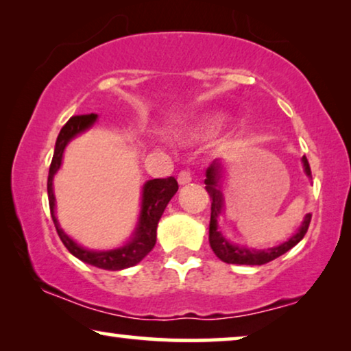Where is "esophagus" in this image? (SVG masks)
Here are the masks:
<instances>
[{"label":"esophagus","instance_id":"1","mask_svg":"<svg viewBox=\"0 0 351 351\" xmlns=\"http://www.w3.org/2000/svg\"><path fill=\"white\" fill-rule=\"evenodd\" d=\"M177 182H179L180 185H186L191 182V174L189 171H180L179 176H177Z\"/></svg>","mask_w":351,"mask_h":351}]
</instances>
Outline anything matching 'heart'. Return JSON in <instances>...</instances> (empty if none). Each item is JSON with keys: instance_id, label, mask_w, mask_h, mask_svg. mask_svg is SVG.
Masks as SVG:
<instances>
[{"instance_id": "heart-1", "label": "heart", "mask_w": 351, "mask_h": 351, "mask_svg": "<svg viewBox=\"0 0 351 351\" xmlns=\"http://www.w3.org/2000/svg\"><path fill=\"white\" fill-rule=\"evenodd\" d=\"M220 121H222V117H219V114L199 118L198 121L190 124V126L185 129L184 134H182V137H184L185 141H190V142L201 141V138L208 137L209 134L219 126Z\"/></svg>"}]
</instances>
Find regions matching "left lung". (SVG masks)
Returning <instances> with one entry per match:
<instances>
[{
	"label": "left lung",
	"instance_id": "obj_1",
	"mask_svg": "<svg viewBox=\"0 0 351 351\" xmlns=\"http://www.w3.org/2000/svg\"><path fill=\"white\" fill-rule=\"evenodd\" d=\"M302 165H304V172L308 179H311V171L308 160L302 156ZM225 176V161L214 160L210 166L206 169V190L210 196V222H209V244L213 247L215 256H217L222 262L227 263H237V265H263L275 261L282 254H286L289 249L295 246L302 238L305 237L306 230H308L311 214H306L304 220H302L300 227L297 232L287 239V241L278 244V246L268 247V249H252L247 246H239V244L230 243L227 238L222 234V230L219 227V215L223 213L225 199L222 195V182Z\"/></svg>",
	"mask_w": 351,
	"mask_h": 351
}]
</instances>
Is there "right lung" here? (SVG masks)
Returning <instances> with one entry per match:
<instances>
[{"label":"right lung","instance_id":"1","mask_svg":"<svg viewBox=\"0 0 351 351\" xmlns=\"http://www.w3.org/2000/svg\"><path fill=\"white\" fill-rule=\"evenodd\" d=\"M97 121V114H81V117H71L64 128L60 129L59 137H57L54 156H52L49 176H47V198H49L51 217L54 220L56 230L59 233L62 243L81 262L89 263V265L102 268V270L118 271L124 268L137 265L148 252L155 247L156 243V227L160 222L162 213H165L167 203L172 196L177 193L179 185L174 177L167 179H153L148 180L142 186V201H141V214H138L137 225L134 232L123 246L107 249V251H93V249L83 247L81 244L70 238L64 230L60 228L59 220L56 217V196H54V176L62 166V158L69 143L94 126Z\"/></svg>","mask_w":351,"mask_h":351}]
</instances>
